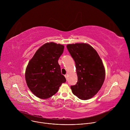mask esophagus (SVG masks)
<instances>
[{"instance_id": "34e87169", "label": "esophagus", "mask_w": 130, "mask_h": 130, "mask_svg": "<svg viewBox=\"0 0 130 130\" xmlns=\"http://www.w3.org/2000/svg\"><path fill=\"white\" fill-rule=\"evenodd\" d=\"M65 77L66 78V80H67V78H68V75H67V74H66V75H65Z\"/></svg>"}]
</instances>
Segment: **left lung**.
Here are the masks:
<instances>
[{"label":"left lung","instance_id":"left-lung-1","mask_svg":"<svg viewBox=\"0 0 130 130\" xmlns=\"http://www.w3.org/2000/svg\"><path fill=\"white\" fill-rule=\"evenodd\" d=\"M67 48L75 62L78 82L71 86L72 93L81 100L93 97L101 88L105 70L96 50L86 43L68 44Z\"/></svg>","mask_w":130,"mask_h":130}]
</instances>
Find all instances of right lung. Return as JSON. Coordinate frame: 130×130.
<instances>
[{
  "mask_svg": "<svg viewBox=\"0 0 130 130\" xmlns=\"http://www.w3.org/2000/svg\"><path fill=\"white\" fill-rule=\"evenodd\" d=\"M64 49V45L60 44L46 43L36 51L29 62L25 72L26 83L31 92L38 98L51 97L66 82L58 63Z\"/></svg>",
  "mask_w": 130,
  "mask_h": 130,
  "instance_id": "1",
  "label": "right lung"
}]
</instances>
